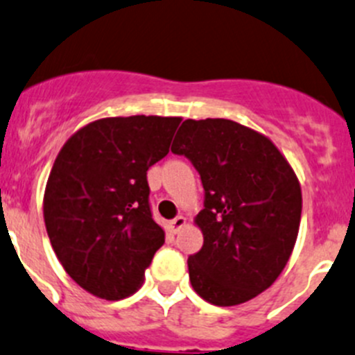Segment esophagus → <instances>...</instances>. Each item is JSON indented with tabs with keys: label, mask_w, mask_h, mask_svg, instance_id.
Returning a JSON list of instances; mask_svg holds the SVG:
<instances>
[{
	"label": "esophagus",
	"mask_w": 355,
	"mask_h": 355,
	"mask_svg": "<svg viewBox=\"0 0 355 355\" xmlns=\"http://www.w3.org/2000/svg\"><path fill=\"white\" fill-rule=\"evenodd\" d=\"M185 223H187V220H185V216H177V218H173L170 222V229L171 232L177 234L178 230L182 229V227H185Z\"/></svg>",
	"instance_id": "obj_1"
}]
</instances>
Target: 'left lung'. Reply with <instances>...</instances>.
Listing matches in <instances>:
<instances>
[{
  "instance_id": "8db88e82",
  "label": "left lung",
  "mask_w": 355,
  "mask_h": 355,
  "mask_svg": "<svg viewBox=\"0 0 355 355\" xmlns=\"http://www.w3.org/2000/svg\"><path fill=\"white\" fill-rule=\"evenodd\" d=\"M171 153L201 177L205 243L187 260L196 293L220 307L251 300L279 277L297 243L302 191L286 157L230 119H185Z\"/></svg>"
}]
</instances>
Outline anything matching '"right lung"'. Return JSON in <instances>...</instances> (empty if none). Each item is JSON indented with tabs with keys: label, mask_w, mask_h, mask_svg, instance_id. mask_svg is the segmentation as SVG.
Instances as JSON below:
<instances>
[{
	"label": "right lung",
	"mask_w": 355,
	"mask_h": 355,
	"mask_svg": "<svg viewBox=\"0 0 355 355\" xmlns=\"http://www.w3.org/2000/svg\"><path fill=\"white\" fill-rule=\"evenodd\" d=\"M180 118H104L58 153L43 215L65 272L88 293L121 300L144 283L164 230L153 220L147 170L163 159Z\"/></svg>",
	"instance_id": "add662e5"
}]
</instances>
